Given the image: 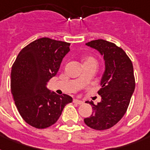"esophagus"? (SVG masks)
<instances>
[{"mask_svg": "<svg viewBox=\"0 0 150 150\" xmlns=\"http://www.w3.org/2000/svg\"><path fill=\"white\" fill-rule=\"evenodd\" d=\"M73 103H78V104H82L83 103V101L79 100H77V99H74L73 100Z\"/></svg>", "mask_w": 150, "mask_h": 150, "instance_id": "1", "label": "esophagus"}]
</instances>
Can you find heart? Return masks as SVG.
I'll return each mask as SVG.
<instances>
[{"label":"heart","instance_id":"1","mask_svg":"<svg viewBox=\"0 0 150 150\" xmlns=\"http://www.w3.org/2000/svg\"><path fill=\"white\" fill-rule=\"evenodd\" d=\"M96 61V60L94 58H93V57H88V58L86 60V61Z\"/></svg>","mask_w":150,"mask_h":150}]
</instances>
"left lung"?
Returning <instances> with one entry per match:
<instances>
[{
  "instance_id": "left-lung-1",
  "label": "left lung",
  "mask_w": 150,
  "mask_h": 150,
  "mask_svg": "<svg viewBox=\"0 0 150 150\" xmlns=\"http://www.w3.org/2000/svg\"><path fill=\"white\" fill-rule=\"evenodd\" d=\"M86 44L103 56L106 69L98 91L101 101L96 105L89 102L93 114L84 122L95 130H107L115 125L127 111L135 87L132 62L123 49L114 43L96 40Z\"/></svg>"
}]
</instances>
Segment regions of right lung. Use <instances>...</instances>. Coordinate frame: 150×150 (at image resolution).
<instances>
[{
  "label": "right lung",
  "instance_id": "right-lung-1",
  "mask_svg": "<svg viewBox=\"0 0 150 150\" xmlns=\"http://www.w3.org/2000/svg\"><path fill=\"white\" fill-rule=\"evenodd\" d=\"M70 43L43 37L25 47L16 57L11 72V92L23 120L34 128L53 125L66 104L67 94L50 93L47 82L58 71Z\"/></svg>",
  "mask_w": 150,
  "mask_h": 150
}]
</instances>
